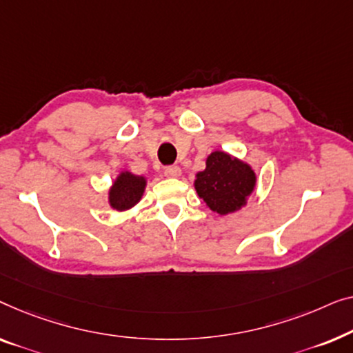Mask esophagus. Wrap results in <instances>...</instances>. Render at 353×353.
Returning <instances> with one entry per match:
<instances>
[{
  "label": "esophagus",
  "instance_id": "34e87169",
  "mask_svg": "<svg viewBox=\"0 0 353 353\" xmlns=\"http://www.w3.org/2000/svg\"><path fill=\"white\" fill-rule=\"evenodd\" d=\"M165 176L166 177H179V176H181V168H179V166H166L165 168Z\"/></svg>",
  "mask_w": 353,
  "mask_h": 353
}]
</instances>
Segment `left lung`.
Masks as SVG:
<instances>
[{
	"label": "left lung",
	"instance_id": "1",
	"mask_svg": "<svg viewBox=\"0 0 353 353\" xmlns=\"http://www.w3.org/2000/svg\"><path fill=\"white\" fill-rule=\"evenodd\" d=\"M254 187L256 172L252 168L221 150L206 158V170L198 172L195 179L198 196L221 216L241 210Z\"/></svg>",
	"mask_w": 353,
	"mask_h": 353
}]
</instances>
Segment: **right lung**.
Listing matches in <instances>:
<instances>
[{"label": "right lung", "mask_w": 353, "mask_h": 353, "mask_svg": "<svg viewBox=\"0 0 353 353\" xmlns=\"http://www.w3.org/2000/svg\"><path fill=\"white\" fill-rule=\"evenodd\" d=\"M147 181L143 176H136L129 171H123L115 179L108 192V203L113 210L126 211L141 201L145 190Z\"/></svg>", "instance_id": "1"}]
</instances>
